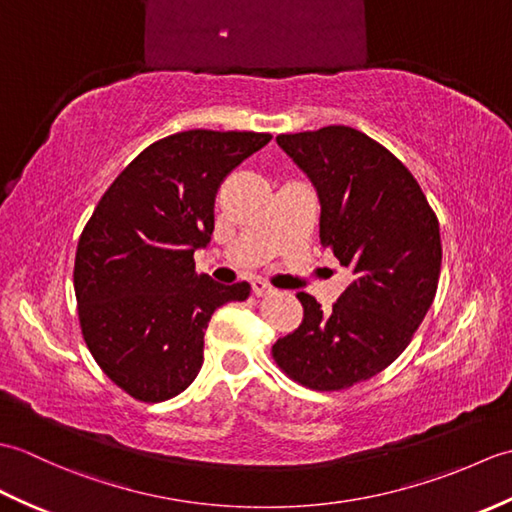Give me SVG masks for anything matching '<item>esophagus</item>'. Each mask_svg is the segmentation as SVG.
<instances>
[{
	"label": "esophagus",
	"instance_id": "esophagus-1",
	"mask_svg": "<svg viewBox=\"0 0 512 512\" xmlns=\"http://www.w3.org/2000/svg\"><path fill=\"white\" fill-rule=\"evenodd\" d=\"M253 292L257 297H266V295H273L275 292V288L268 284V281H264V279H255L253 281Z\"/></svg>",
	"mask_w": 512,
	"mask_h": 512
}]
</instances>
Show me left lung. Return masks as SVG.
Masks as SVG:
<instances>
[{
    "label": "left lung",
    "instance_id": "8db88e82",
    "mask_svg": "<svg viewBox=\"0 0 512 512\" xmlns=\"http://www.w3.org/2000/svg\"><path fill=\"white\" fill-rule=\"evenodd\" d=\"M321 202V244L350 268L330 312L297 292L303 321L273 345L281 372L314 391H341L383 372L411 343L438 290V217L418 180L354 127L279 134Z\"/></svg>",
    "mask_w": 512,
    "mask_h": 512
}]
</instances>
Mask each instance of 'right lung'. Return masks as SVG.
Masks as SVG:
<instances>
[{"label":"right lung","mask_w":512,"mask_h":512,"mask_svg":"<svg viewBox=\"0 0 512 512\" xmlns=\"http://www.w3.org/2000/svg\"><path fill=\"white\" fill-rule=\"evenodd\" d=\"M270 134L189 129L140 151L103 193L79 237L74 292L94 361L125 394L162 402L202 367L211 314L250 286L195 273L211 242L215 195Z\"/></svg>","instance_id":"right-lung-1"}]
</instances>
